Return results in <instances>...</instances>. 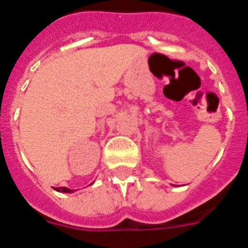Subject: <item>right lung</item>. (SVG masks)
<instances>
[{
  "label": "right lung",
  "mask_w": 248,
  "mask_h": 248,
  "mask_svg": "<svg viewBox=\"0 0 248 248\" xmlns=\"http://www.w3.org/2000/svg\"><path fill=\"white\" fill-rule=\"evenodd\" d=\"M54 190H57L59 192H73V190L67 189V187H54Z\"/></svg>",
  "instance_id": "add662e5"
}]
</instances>
